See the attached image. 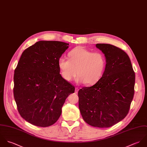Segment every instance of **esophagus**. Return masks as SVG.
<instances>
[{
	"label": "esophagus",
	"instance_id": "1",
	"mask_svg": "<svg viewBox=\"0 0 147 147\" xmlns=\"http://www.w3.org/2000/svg\"><path fill=\"white\" fill-rule=\"evenodd\" d=\"M78 90H79V88H75V92H76V93H77L78 91Z\"/></svg>",
	"mask_w": 147,
	"mask_h": 147
}]
</instances>
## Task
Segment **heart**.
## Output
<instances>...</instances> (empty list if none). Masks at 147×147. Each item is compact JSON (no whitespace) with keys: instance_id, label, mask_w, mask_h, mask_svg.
Instances as JSON below:
<instances>
[{"instance_id":"1","label":"heart","mask_w":147,"mask_h":147,"mask_svg":"<svg viewBox=\"0 0 147 147\" xmlns=\"http://www.w3.org/2000/svg\"><path fill=\"white\" fill-rule=\"evenodd\" d=\"M69 59L60 57L58 66L62 78L71 81L77 75V82L91 86L102 78L106 66V59L101 52H92L77 47L68 54Z\"/></svg>"}]
</instances>
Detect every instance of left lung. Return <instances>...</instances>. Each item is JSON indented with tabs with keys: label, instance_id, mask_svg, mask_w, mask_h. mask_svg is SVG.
<instances>
[{
	"label": "left lung",
	"instance_id": "left-lung-1",
	"mask_svg": "<svg viewBox=\"0 0 147 147\" xmlns=\"http://www.w3.org/2000/svg\"><path fill=\"white\" fill-rule=\"evenodd\" d=\"M96 47L105 54L106 69L95 85L78 91L79 109L89 125L107 128L127 115L135 92V74L124 51L108 44H96Z\"/></svg>",
	"mask_w": 147,
	"mask_h": 147
}]
</instances>
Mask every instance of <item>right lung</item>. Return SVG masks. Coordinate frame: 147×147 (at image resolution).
I'll list each match as a JSON object with an SVG mask.
<instances>
[{"label": "right lung", "instance_id": "right-lung-1", "mask_svg": "<svg viewBox=\"0 0 147 147\" xmlns=\"http://www.w3.org/2000/svg\"><path fill=\"white\" fill-rule=\"evenodd\" d=\"M69 44L40 41L22 53L13 76V96L20 116L30 124L46 127L61 114L75 88L59 74L58 61Z\"/></svg>", "mask_w": 147, "mask_h": 147}]
</instances>
